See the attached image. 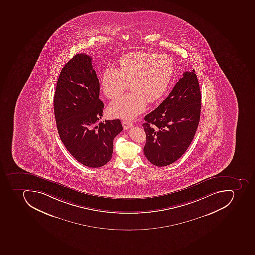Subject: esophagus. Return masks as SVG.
<instances>
[{"label": "esophagus", "mask_w": 255, "mask_h": 255, "mask_svg": "<svg viewBox=\"0 0 255 255\" xmlns=\"http://www.w3.org/2000/svg\"><path fill=\"white\" fill-rule=\"evenodd\" d=\"M123 126L124 129H128V128L132 127V123L130 121H123Z\"/></svg>", "instance_id": "obj_1"}]
</instances>
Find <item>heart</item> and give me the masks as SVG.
Returning a JSON list of instances; mask_svg holds the SVG:
<instances>
[{
    "label": "heart",
    "instance_id": "heart-1",
    "mask_svg": "<svg viewBox=\"0 0 255 255\" xmlns=\"http://www.w3.org/2000/svg\"><path fill=\"white\" fill-rule=\"evenodd\" d=\"M120 67L108 66L102 75L105 95L115 99L129 83L132 91L118 98L108 107L114 118L131 119L144 111L147 100L152 103L162 97L169 87L175 71L173 59L167 55L133 51L121 58Z\"/></svg>",
    "mask_w": 255,
    "mask_h": 255
}]
</instances>
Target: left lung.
I'll return each instance as SVG.
<instances>
[{
	"label": "left lung",
	"mask_w": 255,
	"mask_h": 255,
	"mask_svg": "<svg viewBox=\"0 0 255 255\" xmlns=\"http://www.w3.org/2000/svg\"><path fill=\"white\" fill-rule=\"evenodd\" d=\"M201 93L195 70L185 71L168 97L144 117V156L158 167L169 165L186 152L196 134Z\"/></svg>",
	"instance_id": "left-lung-1"
}]
</instances>
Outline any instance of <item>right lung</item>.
<instances>
[{"instance_id":"1","label":"right lung","mask_w":255,"mask_h":255,"mask_svg":"<svg viewBox=\"0 0 255 255\" xmlns=\"http://www.w3.org/2000/svg\"><path fill=\"white\" fill-rule=\"evenodd\" d=\"M91 57L77 54L59 74L54 112L59 137L83 165L99 168L112 157L113 140L123 130L119 119L99 122L104 104Z\"/></svg>"}]
</instances>
